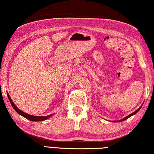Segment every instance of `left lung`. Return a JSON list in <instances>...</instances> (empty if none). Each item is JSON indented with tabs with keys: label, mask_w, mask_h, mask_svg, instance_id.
<instances>
[{
	"label": "left lung",
	"mask_w": 154,
	"mask_h": 154,
	"mask_svg": "<svg viewBox=\"0 0 154 154\" xmlns=\"http://www.w3.org/2000/svg\"><path fill=\"white\" fill-rule=\"evenodd\" d=\"M142 105H141V106H140V108H139V109H138L137 111H134V112H133V113H131V114H130V115H128V116H126V118H124V119H121V120H118V121H113V122H122V121H124V120H126V119H127L128 118H130V117H131L132 116H133V115H134V114H136V113H137V112H138V111H139L140 110V109L142 107Z\"/></svg>",
	"instance_id": "left-lung-1"
}]
</instances>
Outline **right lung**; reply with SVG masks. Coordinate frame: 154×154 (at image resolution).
<instances>
[{
    "label": "right lung",
    "mask_w": 154,
    "mask_h": 154,
    "mask_svg": "<svg viewBox=\"0 0 154 154\" xmlns=\"http://www.w3.org/2000/svg\"><path fill=\"white\" fill-rule=\"evenodd\" d=\"M7 96H8V98L10 101V103H11V105H12L13 108L15 109V111L17 112V113H19L20 116H22L23 117H24L25 118H26L28 119H29L30 121H32V122H40V121H44V120H46V119H48V118H50V117L52 116L51 115H49L48 116H31V115L29 114H27L24 113V112H23L22 111H21L20 109H18L16 106L15 105V104L13 102L11 97H10V96L8 93L7 92Z\"/></svg>",
    "instance_id": "add662e5"
}]
</instances>
